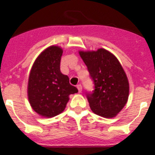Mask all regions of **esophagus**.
I'll return each mask as SVG.
<instances>
[{"label":"esophagus","instance_id":"34e87169","mask_svg":"<svg viewBox=\"0 0 155 155\" xmlns=\"http://www.w3.org/2000/svg\"><path fill=\"white\" fill-rule=\"evenodd\" d=\"M71 83H72V84H74V82H71ZM77 87H78V88H80H80H81V85H80V84H77Z\"/></svg>","mask_w":155,"mask_h":155}]
</instances>
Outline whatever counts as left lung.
Masks as SVG:
<instances>
[{
  "label": "left lung",
  "mask_w": 155,
  "mask_h": 155,
  "mask_svg": "<svg viewBox=\"0 0 155 155\" xmlns=\"http://www.w3.org/2000/svg\"><path fill=\"white\" fill-rule=\"evenodd\" d=\"M63 49L51 46L44 50L33 64L28 80V99L35 112L54 117L64 111L71 94L78 89L60 71Z\"/></svg>",
  "instance_id": "obj_1"
}]
</instances>
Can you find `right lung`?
<instances>
[{"label": "right lung", "mask_w": 155, "mask_h": 155, "mask_svg": "<svg viewBox=\"0 0 155 155\" xmlns=\"http://www.w3.org/2000/svg\"><path fill=\"white\" fill-rule=\"evenodd\" d=\"M80 54L94 84V90L87 96L90 108L97 115L114 117L129 98L130 85L125 71L117 58L103 48L80 51Z\"/></svg>", "instance_id": "1"}]
</instances>
